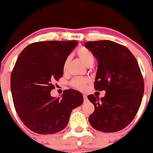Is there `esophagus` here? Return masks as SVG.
I'll list each match as a JSON object with an SVG mask.
<instances>
[{
  "label": "esophagus",
  "instance_id": "1",
  "mask_svg": "<svg viewBox=\"0 0 153 153\" xmlns=\"http://www.w3.org/2000/svg\"><path fill=\"white\" fill-rule=\"evenodd\" d=\"M83 98H84V100H87V98H88V96H87L86 94H83Z\"/></svg>",
  "mask_w": 153,
  "mask_h": 153
}]
</instances>
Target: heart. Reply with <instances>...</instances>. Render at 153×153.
<instances>
[{
  "label": "heart",
  "mask_w": 153,
  "mask_h": 153,
  "mask_svg": "<svg viewBox=\"0 0 153 153\" xmlns=\"http://www.w3.org/2000/svg\"><path fill=\"white\" fill-rule=\"evenodd\" d=\"M77 55L80 58V60L85 63V65L89 66L92 65L95 61V57L94 55L91 51H90L88 49L85 48V47H81L77 50ZM68 62H69V58H67L65 60L63 63V70L65 71L67 68V66L68 65ZM88 82V79L83 78V77H76V78L73 79V80L71 82V85L74 87V88H76V89L83 90H85V87H86L87 83Z\"/></svg>",
  "instance_id": "heart-1"
}]
</instances>
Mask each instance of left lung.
<instances>
[{
	"instance_id": "obj_1",
	"label": "left lung",
	"mask_w": 153,
	"mask_h": 153,
	"mask_svg": "<svg viewBox=\"0 0 153 153\" xmlns=\"http://www.w3.org/2000/svg\"><path fill=\"white\" fill-rule=\"evenodd\" d=\"M85 47L98 60L95 89L106 91L101 98L88 96L95 106L90 124L102 132L120 131L134 120L142 103L144 85L139 64L127 47L111 41L88 42Z\"/></svg>"
}]
</instances>
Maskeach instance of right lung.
Returning a JSON list of instances; mask_svg holds the SVG:
<instances>
[{"label":"right lung","mask_w":153,"mask_h":153,"mask_svg":"<svg viewBox=\"0 0 153 153\" xmlns=\"http://www.w3.org/2000/svg\"><path fill=\"white\" fill-rule=\"evenodd\" d=\"M76 41L33 43L18 57L11 75L14 108L26 127L39 134H52L66 127L71 111L83 103L77 90L64 91L62 98L51 96L53 82L63 74V63Z\"/></svg>","instance_id":"1"}]
</instances>
